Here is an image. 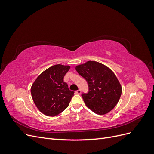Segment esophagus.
<instances>
[{"label":"esophagus","instance_id":"34e87169","mask_svg":"<svg viewBox=\"0 0 154 154\" xmlns=\"http://www.w3.org/2000/svg\"><path fill=\"white\" fill-rule=\"evenodd\" d=\"M75 92H76V94H80L81 92H82V91H81L80 89H78V90L76 91Z\"/></svg>","mask_w":154,"mask_h":154}]
</instances>
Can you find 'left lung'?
<instances>
[{"label":"left lung","mask_w":154,"mask_h":154,"mask_svg":"<svg viewBox=\"0 0 154 154\" xmlns=\"http://www.w3.org/2000/svg\"><path fill=\"white\" fill-rule=\"evenodd\" d=\"M85 79L88 92L82 96L86 105L97 114H105L112 110L122 95V86L111 70L103 64L88 61L76 67Z\"/></svg>","instance_id":"obj_1"}]
</instances>
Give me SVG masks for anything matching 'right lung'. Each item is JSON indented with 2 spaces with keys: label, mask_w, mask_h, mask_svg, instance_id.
<instances>
[{
  "label": "right lung",
  "mask_w": 154,
  "mask_h": 154,
  "mask_svg": "<svg viewBox=\"0 0 154 154\" xmlns=\"http://www.w3.org/2000/svg\"><path fill=\"white\" fill-rule=\"evenodd\" d=\"M69 69V66L55 65L41 73L32 85V100L44 114L55 116L69 106L74 92L69 89L63 78Z\"/></svg>",
  "instance_id": "right-lung-1"
}]
</instances>
